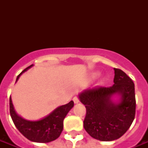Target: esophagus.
<instances>
[{
	"instance_id": "obj_1",
	"label": "esophagus",
	"mask_w": 148,
	"mask_h": 148,
	"mask_svg": "<svg viewBox=\"0 0 148 148\" xmlns=\"http://www.w3.org/2000/svg\"><path fill=\"white\" fill-rule=\"evenodd\" d=\"M73 101H74V103H79V99L77 97H74V98H73Z\"/></svg>"
}]
</instances>
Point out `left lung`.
Instances as JSON below:
<instances>
[{"label": "left lung", "mask_w": 148, "mask_h": 148, "mask_svg": "<svg viewBox=\"0 0 148 148\" xmlns=\"http://www.w3.org/2000/svg\"><path fill=\"white\" fill-rule=\"evenodd\" d=\"M114 69V85L88 89L79 95L87 110L84 127L93 138L102 141L124 135L135 117L134 84L123 71ZM114 95H119V101H112Z\"/></svg>", "instance_id": "obj_1"}]
</instances>
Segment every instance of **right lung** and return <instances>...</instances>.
<instances>
[{"label":"right lung","mask_w":148,"mask_h":148,"mask_svg":"<svg viewBox=\"0 0 148 148\" xmlns=\"http://www.w3.org/2000/svg\"><path fill=\"white\" fill-rule=\"evenodd\" d=\"M33 64L29 66L17 76L19 77L26 71L31 68ZM74 107V101L60 106L54 110L39 121H27L22 118L15 111L12 100L10 97V114L14 124L17 130L28 140L38 143H48L59 138L63 131V121L67 113Z\"/></svg>","instance_id":"add662e5"}]
</instances>
